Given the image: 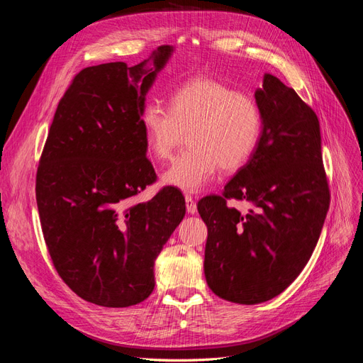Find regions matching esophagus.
Here are the masks:
<instances>
[{"instance_id":"1","label":"esophagus","mask_w":363,"mask_h":363,"mask_svg":"<svg viewBox=\"0 0 363 363\" xmlns=\"http://www.w3.org/2000/svg\"><path fill=\"white\" fill-rule=\"evenodd\" d=\"M184 201H186V208H188V213L195 215L196 213V203H195V200L192 199V196L186 195L184 196Z\"/></svg>"}]
</instances>
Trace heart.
I'll return each instance as SVG.
<instances>
[{"label": "heart", "mask_w": 363, "mask_h": 363, "mask_svg": "<svg viewBox=\"0 0 363 363\" xmlns=\"http://www.w3.org/2000/svg\"><path fill=\"white\" fill-rule=\"evenodd\" d=\"M169 111L148 103L140 112V128L148 151L168 159L189 131V151L175 159L162 174V182L186 194L203 191L218 168L235 171L255 152L262 115L251 96L212 79H194L169 96Z\"/></svg>", "instance_id": "obj_1"}]
</instances>
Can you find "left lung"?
I'll return each mask as SVG.
<instances>
[{
    "instance_id": "obj_1",
    "label": "left lung",
    "mask_w": 363,
    "mask_h": 363,
    "mask_svg": "<svg viewBox=\"0 0 363 363\" xmlns=\"http://www.w3.org/2000/svg\"><path fill=\"white\" fill-rule=\"evenodd\" d=\"M262 115L259 144L224 195L199 201L207 225L208 288L238 304L277 296L298 277L320 239L330 203L315 112L276 75L255 94ZM228 198L250 204L245 213Z\"/></svg>"
}]
</instances>
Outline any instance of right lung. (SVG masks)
I'll use <instances>...</instances> for the list:
<instances>
[{
    "instance_id": "add662e5",
    "label": "right lung",
    "mask_w": 363,
    "mask_h": 363,
    "mask_svg": "<svg viewBox=\"0 0 363 363\" xmlns=\"http://www.w3.org/2000/svg\"><path fill=\"white\" fill-rule=\"evenodd\" d=\"M172 45L135 67L112 62L75 75L54 113L36 175L43 238L63 281L83 300L128 307L155 289V262L186 213L184 196L163 188L147 159L140 112Z\"/></svg>"
}]
</instances>
